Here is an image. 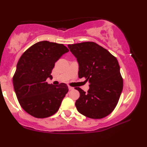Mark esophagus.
<instances>
[{"instance_id":"esophagus-1","label":"esophagus","mask_w":147,"mask_h":147,"mask_svg":"<svg viewBox=\"0 0 147 147\" xmlns=\"http://www.w3.org/2000/svg\"><path fill=\"white\" fill-rule=\"evenodd\" d=\"M69 90H73V89H74V88H73V87H70V86H69Z\"/></svg>"}]
</instances>
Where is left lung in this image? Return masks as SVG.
I'll use <instances>...</instances> for the list:
<instances>
[{
    "label": "left lung",
    "mask_w": 147,
    "mask_h": 147,
    "mask_svg": "<svg viewBox=\"0 0 147 147\" xmlns=\"http://www.w3.org/2000/svg\"><path fill=\"white\" fill-rule=\"evenodd\" d=\"M67 46L78 63V77H85L90 84L88 93L75 88L80 93L77 110L91 119L105 117L115 109L123 88L117 59L94 42Z\"/></svg>",
    "instance_id": "left-lung-1"
}]
</instances>
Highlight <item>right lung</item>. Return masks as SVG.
<instances>
[{
	"label": "right lung",
	"instance_id": "1",
	"mask_svg": "<svg viewBox=\"0 0 147 147\" xmlns=\"http://www.w3.org/2000/svg\"><path fill=\"white\" fill-rule=\"evenodd\" d=\"M69 52L63 44L47 41L33 45L23 54L13 77L15 92L20 105L36 118H46L59 109L69 91L64 83L54 86L47 82L54 64Z\"/></svg>",
	"mask_w": 147,
	"mask_h": 147
}]
</instances>
